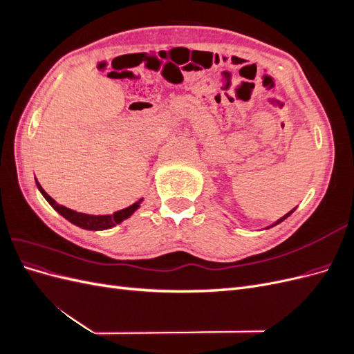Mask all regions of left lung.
Segmentation results:
<instances>
[{
    "mask_svg": "<svg viewBox=\"0 0 354 354\" xmlns=\"http://www.w3.org/2000/svg\"><path fill=\"white\" fill-rule=\"evenodd\" d=\"M294 211H295V208H294V209H291V211H289V212H288V214H285V216H283V217H282V218H279V220H277V221H276V223H273V224H272V226H269V227H266V229H270V227H273V226H276V224H279V223H282V221H283V220H285V218H288V217H289V216H291V214H292V212H294Z\"/></svg>",
    "mask_w": 354,
    "mask_h": 354,
    "instance_id": "1",
    "label": "left lung"
}]
</instances>
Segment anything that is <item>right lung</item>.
<instances>
[{"label":"right lung","mask_w":354,"mask_h":354,"mask_svg":"<svg viewBox=\"0 0 354 354\" xmlns=\"http://www.w3.org/2000/svg\"><path fill=\"white\" fill-rule=\"evenodd\" d=\"M35 183H37V187L39 189V192L42 194V196L47 199V202L60 214V216H63L66 220H69L72 224H75V226L82 227L85 230H106V229H111V227L116 226V224H120L121 221H124L130 216H133L134 211L140 208V203L143 201V199H138L137 202L133 203V205H130L128 208H124L121 211H116V212L112 214V216H90V214L77 212V211L69 209V208L63 207V205H59V203L55 199H53L44 189L41 187V185L38 183L37 178H35Z\"/></svg>","instance_id":"add662e5"}]
</instances>
